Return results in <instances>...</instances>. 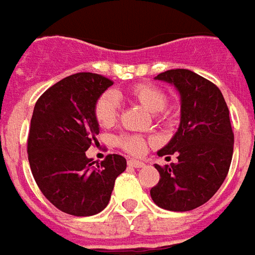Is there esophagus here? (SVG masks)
Segmentation results:
<instances>
[{
	"label": "esophagus",
	"mask_w": 255,
	"mask_h": 255,
	"mask_svg": "<svg viewBox=\"0 0 255 255\" xmlns=\"http://www.w3.org/2000/svg\"><path fill=\"white\" fill-rule=\"evenodd\" d=\"M128 165L132 166V168H143L146 164L142 162V161H138V160H128Z\"/></svg>",
	"instance_id": "esophagus-1"
}]
</instances>
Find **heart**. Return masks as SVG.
I'll return each instance as SVG.
<instances>
[{"label": "heart", "mask_w": 255, "mask_h": 255, "mask_svg": "<svg viewBox=\"0 0 255 255\" xmlns=\"http://www.w3.org/2000/svg\"><path fill=\"white\" fill-rule=\"evenodd\" d=\"M128 93L133 100L139 102L140 105H143L147 111L155 113L157 117L160 116V112L165 108L168 102L165 91L149 82L133 84ZM119 113H120V101L116 93L105 91L95 101L94 116L101 127L113 126L119 117ZM117 142L129 154H142L146 149V140L140 135L123 133L122 136H119Z\"/></svg>", "instance_id": "obj_1"}]
</instances>
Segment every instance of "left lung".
Returning a JSON list of instances; mask_svg holds the SVG:
<instances>
[{
	"mask_svg": "<svg viewBox=\"0 0 255 255\" xmlns=\"http://www.w3.org/2000/svg\"><path fill=\"white\" fill-rule=\"evenodd\" d=\"M155 79L176 87L182 106L177 132L157 153H176L177 162L155 165L160 182L150 195L160 208L187 212L208 202L228 175L234 153L230 111L219 87L192 71L171 69Z\"/></svg>",
	"mask_w": 255,
	"mask_h": 255,
	"instance_id": "8db88e82",
	"label": "left lung"
}]
</instances>
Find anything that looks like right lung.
<instances>
[{"label": "right lung", "mask_w": 255, "mask_h": 255, "mask_svg": "<svg viewBox=\"0 0 255 255\" xmlns=\"http://www.w3.org/2000/svg\"><path fill=\"white\" fill-rule=\"evenodd\" d=\"M112 84L98 73H75L36 101L27 140L31 172L42 194L64 213H100L127 168L123 155H106L101 164L86 155L100 133L95 101Z\"/></svg>", "instance_id": "add662e5"}]
</instances>
